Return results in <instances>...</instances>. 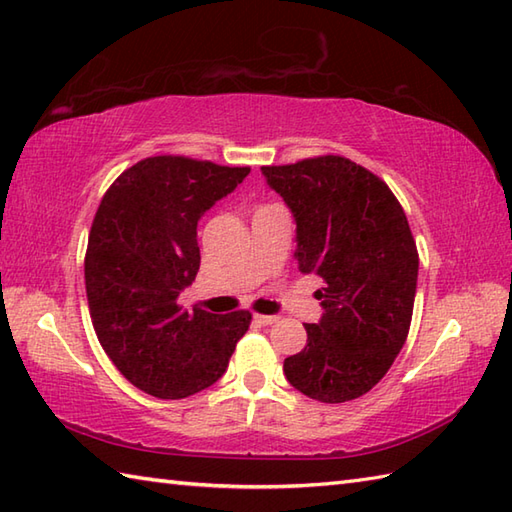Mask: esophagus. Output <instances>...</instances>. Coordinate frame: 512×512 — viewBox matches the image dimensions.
Listing matches in <instances>:
<instances>
[{"instance_id":"34e87169","label":"esophagus","mask_w":512,"mask_h":512,"mask_svg":"<svg viewBox=\"0 0 512 512\" xmlns=\"http://www.w3.org/2000/svg\"><path fill=\"white\" fill-rule=\"evenodd\" d=\"M277 319L279 317H275V314H255L253 317V321L257 325H273V323H277Z\"/></svg>"}]
</instances>
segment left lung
<instances>
[{
	"label": "left lung",
	"mask_w": 512,
	"mask_h": 512,
	"mask_svg": "<svg viewBox=\"0 0 512 512\" xmlns=\"http://www.w3.org/2000/svg\"><path fill=\"white\" fill-rule=\"evenodd\" d=\"M297 222V264L323 279L321 321L284 361L288 383L319 402L367 394L407 341L418 250L396 195L341 156L262 167Z\"/></svg>",
	"instance_id": "obj_1"
}]
</instances>
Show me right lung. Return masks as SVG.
Returning a JSON list of instances; mask_svg holds the SVG:
<instances>
[{"mask_svg": "<svg viewBox=\"0 0 512 512\" xmlns=\"http://www.w3.org/2000/svg\"><path fill=\"white\" fill-rule=\"evenodd\" d=\"M250 173L209 160L154 156L123 171L99 204L85 253L90 317L105 354L162 400L222 378L250 312L180 306L200 270L198 222Z\"/></svg>", "mask_w": 512, "mask_h": 512, "instance_id": "right-lung-1", "label": "right lung"}]
</instances>
